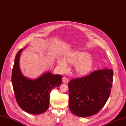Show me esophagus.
I'll list each match as a JSON object with an SVG mask.
<instances>
[{
    "label": "esophagus",
    "mask_w": 126,
    "mask_h": 126,
    "mask_svg": "<svg viewBox=\"0 0 126 126\" xmlns=\"http://www.w3.org/2000/svg\"><path fill=\"white\" fill-rule=\"evenodd\" d=\"M63 82L65 83H68V79L67 78L65 77H64L63 78Z\"/></svg>",
    "instance_id": "1"
}]
</instances>
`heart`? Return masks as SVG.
<instances>
[{"mask_svg":"<svg viewBox=\"0 0 126 126\" xmlns=\"http://www.w3.org/2000/svg\"><path fill=\"white\" fill-rule=\"evenodd\" d=\"M65 60H58V65L61 71H67L68 63L75 65V70L79 75H86L91 71L94 65L92 56L85 52L75 51L65 56Z\"/></svg>","mask_w":126,"mask_h":126,"instance_id":"heart-1","label":"heart"}]
</instances>
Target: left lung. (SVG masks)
<instances>
[{"mask_svg":"<svg viewBox=\"0 0 126 126\" xmlns=\"http://www.w3.org/2000/svg\"><path fill=\"white\" fill-rule=\"evenodd\" d=\"M113 78L111 69L94 71L81 78L69 82V108L79 117H89L98 112L106 103Z\"/></svg>","mask_w":126,"mask_h":126,"instance_id":"1","label":"left lung"}]
</instances>
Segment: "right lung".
Wrapping results in <instances>:
<instances>
[{
	"label": "right lung",
	"instance_id": "obj_1",
	"mask_svg": "<svg viewBox=\"0 0 126 126\" xmlns=\"http://www.w3.org/2000/svg\"><path fill=\"white\" fill-rule=\"evenodd\" d=\"M23 50L20 49L17 54L12 72L15 97L18 106L24 111L34 115L42 114L49 107L51 91L61 84L62 76L48 71L35 79L25 77L20 71L19 63Z\"/></svg>",
	"mask_w": 126,
	"mask_h": 126
}]
</instances>
